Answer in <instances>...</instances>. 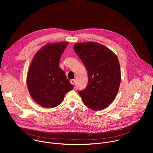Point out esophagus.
<instances>
[{
	"instance_id": "esophagus-1",
	"label": "esophagus",
	"mask_w": 153,
	"mask_h": 153,
	"mask_svg": "<svg viewBox=\"0 0 153 153\" xmlns=\"http://www.w3.org/2000/svg\"><path fill=\"white\" fill-rule=\"evenodd\" d=\"M70 82H71V84L74 85L75 83H76V80H75V79H71V80H70Z\"/></svg>"
}]
</instances>
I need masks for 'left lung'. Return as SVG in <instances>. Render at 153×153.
I'll return each mask as SVG.
<instances>
[{"instance_id": "obj_1", "label": "left lung", "mask_w": 153, "mask_h": 153, "mask_svg": "<svg viewBox=\"0 0 153 153\" xmlns=\"http://www.w3.org/2000/svg\"><path fill=\"white\" fill-rule=\"evenodd\" d=\"M74 50L88 71V84L79 94L86 106L93 110H103L113 101L119 88L121 74L118 58L97 42L76 43Z\"/></svg>"}]
</instances>
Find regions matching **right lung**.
<instances>
[{
	"label": "right lung",
	"mask_w": 153,
	"mask_h": 153,
	"mask_svg": "<svg viewBox=\"0 0 153 153\" xmlns=\"http://www.w3.org/2000/svg\"><path fill=\"white\" fill-rule=\"evenodd\" d=\"M68 42L48 43L35 54L27 74V86L33 99L39 105L58 106L65 95L74 88L59 67L61 55Z\"/></svg>",
	"instance_id": "right-lung-1"
}]
</instances>
